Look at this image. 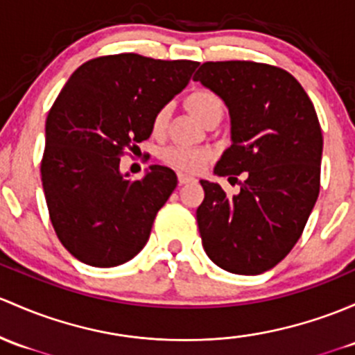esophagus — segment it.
Masks as SVG:
<instances>
[{"instance_id": "34e87169", "label": "esophagus", "mask_w": 355, "mask_h": 355, "mask_svg": "<svg viewBox=\"0 0 355 355\" xmlns=\"http://www.w3.org/2000/svg\"><path fill=\"white\" fill-rule=\"evenodd\" d=\"M190 182H196V178L190 177V175H185V173H178V184L185 185V184H190Z\"/></svg>"}]
</instances>
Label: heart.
<instances>
[{
	"mask_svg": "<svg viewBox=\"0 0 355 355\" xmlns=\"http://www.w3.org/2000/svg\"><path fill=\"white\" fill-rule=\"evenodd\" d=\"M185 107L202 124L211 117H221L223 115V100L219 98L218 93L206 88H197L193 92H190L187 98H185ZM166 124L168 109L163 107L153 117V134L159 136V134L165 132ZM211 158L212 153L209 149L170 146L162 151V159L166 165L177 168L180 171H187V173H197V171L204 170L207 166V163L211 162Z\"/></svg>",
	"mask_w": 355,
	"mask_h": 355,
	"instance_id": "1",
	"label": "heart"
}]
</instances>
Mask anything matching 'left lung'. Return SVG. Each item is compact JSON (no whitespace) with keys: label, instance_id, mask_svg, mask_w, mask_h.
Segmentation results:
<instances>
[{"label":"left lung","instance_id":"1","mask_svg":"<svg viewBox=\"0 0 355 355\" xmlns=\"http://www.w3.org/2000/svg\"><path fill=\"white\" fill-rule=\"evenodd\" d=\"M193 80L230 110L231 146L214 173L246 177L233 197L200 180L202 246L227 272L262 274L293 250L318 199L323 136L315 107L293 74L263 62H204Z\"/></svg>","mask_w":355,"mask_h":355}]
</instances>
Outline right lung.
Here are the masks:
<instances>
[{
    "label": "right lung",
    "instance_id": "add662e5",
    "mask_svg": "<svg viewBox=\"0 0 355 355\" xmlns=\"http://www.w3.org/2000/svg\"><path fill=\"white\" fill-rule=\"evenodd\" d=\"M197 66L132 52L102 55L74 71L55 98L40 175L55 234L80 262L121 266L146 245L177 175L153 165L132 182L119 163L151 136L155 114L187 87Z\"/></svg>",
    "mask_w": 355,
    "mask_h": 355
}]
</instances>
